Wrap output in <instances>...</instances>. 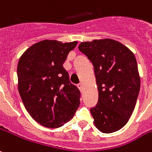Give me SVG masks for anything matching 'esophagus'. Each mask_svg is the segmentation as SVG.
<instances>
[{
    "label": "esophagus",
    "mask_w": 152,
    "mask_h": 152,
    "mask_svg": "<svg viewBox=\"0 0 152 152\" xmlns=\"http://www.w3.org/2000/svg\"><path fill=\"white\" fill-rule=\"evenodd\" d=\"M77 87H78V88L80 89V91H82V90H83V85H82V84H79L78 85H77Z\"/></svg>",
    "instance_id": "obj_1"
}]
</instances>
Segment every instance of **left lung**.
Masks as SVG:
<instances>
[{"mask_svg":"<svg viewBox=\"0 0 152 152\" xmlns=\"http://www.w3.org/2000/svg\"><path fill=\"white\" fill-rule=\"evenodd\" d=\"M78 48L94 67L99 99L90 112L95 126L103 133L119 131L132 114L140 88L135 55L108 38L81 42Z\"/></svg>","mask_w":152,"mask_h":152,"instance_id":"8db88e82","label":"left lung"}]
</instances>
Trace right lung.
Listing matches in <instances>:
<instances>
[{"mask_svg": "<svg viewBox=\"0 0 152 152\" xmlns=\"http://www.w3.org/2000/svg\"><path fill=\"white\" fill-rule=\"evenodd\" d=\"M77 43L41 40L28 48L18 61L20 96L32 119L44 127L63 126L79 107L80 92L70 83L63 67Z\"/></svg>", "mask_w": 152, "mask_h": 152, "instance_id": "obj_1", "label": "right lung"}]
</instances>
